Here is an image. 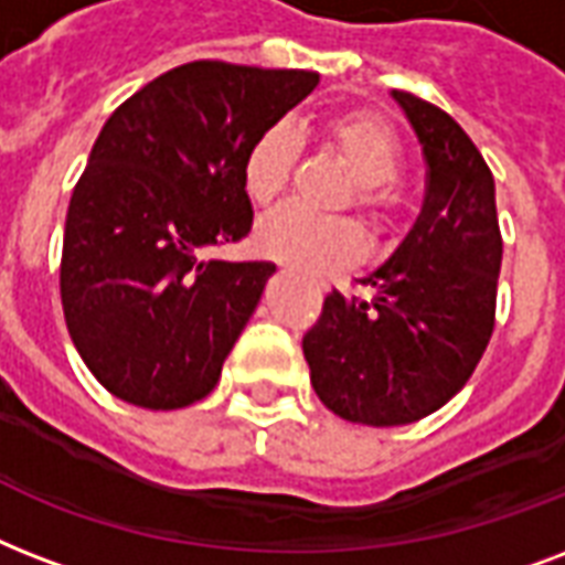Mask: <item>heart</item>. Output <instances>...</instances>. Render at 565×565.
<instances>
[{"label": "heart", "instance_id": "b5f03b06", "mask_svg": "<svg viewBox=\"0 0 565 565\" xmlns=\"http://www.w3.org/2000/svg\"><path fill=\"white\" fill-rule=\"evenodd\" d=\"M323 143L356 179L353 203L371 223H388L395 214V182L404 168V150L395 129L369 111L332 115L321 126ZM297 161V138L288 126L262 129L244 152L242 182L253 203L268 209L279 203L291 182ZM262 253L291 262L312 274L351 268L365 256V235L351 217H315L303 209H282L265 217L256 233Z\"/></svg>", "mask_w": 565, "mask_h": 565}]
</instances>
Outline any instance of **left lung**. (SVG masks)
I'll list each match as a JSON object with an SVG mask.
<instances>
[{
  "label": "left lung",
  "mask_w": 565,
  "mask_h": 565,
  "mask_svg": "<svg viewBox=\"0 0 565 565\" xmlns=\"http://www.w3.org/2000/svg\"><path fill=\"white\" fill-rule=\"evenodd\" d=\"M409 117L427 194L392 259L332 291L303 335L315 395L348 422L395 427L436 413L469 383L495 327L501 230L495 179L462 126L433 103L392 90Z\"/></svg>",
  "instance_id": "1"
}]
</instances>
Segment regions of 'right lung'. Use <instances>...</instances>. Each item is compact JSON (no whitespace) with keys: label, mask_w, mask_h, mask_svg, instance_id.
<instances>
[{"label":"right lung","mask_w":565,"mask_h":565,"mask_svg":"<svg viewBox=\"0 0 565 565\" xmlns=\"http://www.w3.org/2000/svg\"><path fill=\"white\" fill-rule=\"evenodd\" d=\"M315 85L309 70L191 61L105 120L70 196L61 306L115 397L182 409L217 386L277 268L203 250L250 233L244 152Z\"/></svg>","instance_id":"add662e5"}]
</instances>
